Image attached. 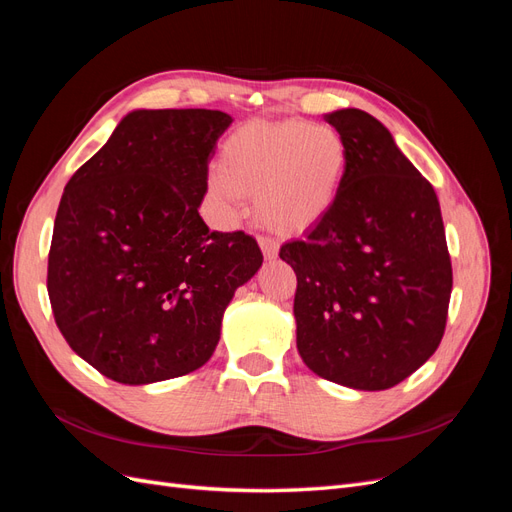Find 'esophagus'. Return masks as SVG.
<instances>
[{"mask_svg":"<svg viewBox=\"0 0 512 512\" xmlns=\"http://www.w3.org/2000/svg\"><path fill=\"white\" fill-rule=\"evenodd\" d=\"M258 245H260L262 254H265V258H269V260L277 258V252H280V243H277L271 237H267V235H260L258 237Z\"/></svg>","mask_w":512,"mask_h":512,"instance_id":"obj_1","label":"esophagus"}]
</instances>
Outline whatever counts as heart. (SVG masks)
<instances>
[{
	"mask_svg": "<svg viewBox=\"0 0 512 512\" xmlns=\"http://www.w3.org/2000/svg\"><path fill=\"white\" fill-rule=\"evenodd\" d=\"M348 170L344 136L303 119L247 121L220 149L207 190L226 213L256 196L260 220L284 235H301L335 207Z\"/></svg>",
	"mask_w": 512,
	"mask_h": 512,
	"instance_id": "b5f03b06",
	"label": "heart"
}]
</instances>
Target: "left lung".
<instances>
[{
    "mask_svg": "<svg viewBox=\"0 0 512 512\" xmlns=\"http://www.w3.org/2000/svg\"><path fill=\"white\" fill-rule=\"evenodd\" d=\"M324 121L344 136L348 170L327 218L280 250L297 273V348L324 380L384 391L446 329L453 267L440 203L376 117L342 108Z\"/></svg>",
    "mask_w": 512,
    "mask_h": 512,
    "instance_id": "left-lung-1",
    "label": "left lung"
}]
</instances>
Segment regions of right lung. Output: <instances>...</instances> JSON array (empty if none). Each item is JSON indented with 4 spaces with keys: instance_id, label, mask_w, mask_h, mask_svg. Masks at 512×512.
I'll list each match as a JSON object with an SVG mask.
<instances>
[{
    "instance_id": "1",
    "label": "right lung",
    "mask_w": 512,
    "mask_h": 512,
    "mask_svg": "<svg viewBox=\"0 0 512 512\" xmlns=\"http://www.w3.org/2000/svg\"><path fill=\"white\" fill-rule=\"evenodd\" d=\"M232 123L222 111H132L68 181L46 288L68 346L121 384L203 367L232 294L262 265L243 230L198 213L209 160Z\"/></svg>"
}]
</instances>
